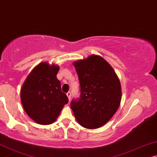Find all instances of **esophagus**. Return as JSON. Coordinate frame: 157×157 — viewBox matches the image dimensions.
<instances>
[{
	"mask_svg": "<svg viewBox=\"0 0 157 157\" xmlns=\"http://www.w3.org/2000/svg\"><path fill=\"white\" fill-rule=\"evenodd\" d=\"M67 95L69 100H70V98H71V93H70V92H68V93H67Z\"/></svg>",
	"mask_w": 157,
	"mask_h": 157,
	"instance_id": "esophagus-1",
	"label": "esophagus"
}]
</instances>
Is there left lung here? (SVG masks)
<instances>
[{"mask_svg":"<svg viewBox=\"0 0 157 157\" xmlns=\"http://www.w3.org/2000/svg\"><path fill=\"white\" fill-rule=\"evenodd\" d=\"M80 96L70 105L77 122L86 128H98L106 124L117 111L121 100V87L112 67L103 58L91 55L77 61Z\"/></svg>","mask_w":157,"mask_h":157,"instance_id":"obj_1","label":"left lung"}]
</instances>
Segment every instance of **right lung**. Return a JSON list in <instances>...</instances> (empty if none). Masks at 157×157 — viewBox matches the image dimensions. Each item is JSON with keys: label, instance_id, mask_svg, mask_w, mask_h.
I'll return each mask as SVG.
<instances>
[{"label": "right lung", "instance_id": "obj_1", "mask_svg": "<svg viewBox=\"0 0 157 157\" xmlns=\"http://www.w3.org/2000/svg\"><path fill=\"white\" fill-rule=\"evenodd\" d=\"M59 68L42 62L33 69L23 85L22 105L27 115L37 124H52L69 101L57 78Z\"/></svg>", "mask_w": 157, "mask_h": 157}]
</instances>
